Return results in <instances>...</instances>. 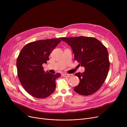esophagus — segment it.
<instances>
[{"label":"esophagus","mask_w":127,"mask_h":127,"mask_svg":"<svg viewBox=\"0 0 127 127\" xmlns=\"http://www.w3.org/2000/svg\"><path fill=\"white\" fill-rule=\"evenodd\" d=\"M73 75L72 74H66V73H64V74H63V76L64 77H71Z\"/></svg>","instance_id":"1"}]
</instances>
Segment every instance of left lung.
Returning a JSON list of instances; mask_svg holds the SVG:
<instances>
[{"mask_svg": "<svg viewBox=\"0 0 127 127\" xmlns=\"http://www.w3.org/2000/svg\"><path fill=\"white\" fill-rule=\"evenodd\" d=\"M60 39L71 47L75 60L85 67L84 72L75 74L80 82L74 91L84 96L94 94L101 88L108 74L110 62L107 49L101 42L92 37Z\"/></svg>", "mask_w": 127, "mask_h": 127, "instance_id": "1", "label": "left lung"}]
</instances>
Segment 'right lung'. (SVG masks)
Segmentation results:
<instances>
[{"label":"right lung","instance_id":"right-lung-1","mask_svg":"<svg viewBox=\"0 0 127 127\" xmlns=\"http://www.w3.org/2000/svg\"><path fill=\"white\" fill-rule=\"evenodd\" d=\"M61 42L59 38L39 40L26 45L20 52L17 76L24 89L33 97L45 98L55 91L56 80L61 75L45 72L42 65L47 63L51 52Z\"/></svg>","mask_w":127,"mask_h":127}]
</instances>
